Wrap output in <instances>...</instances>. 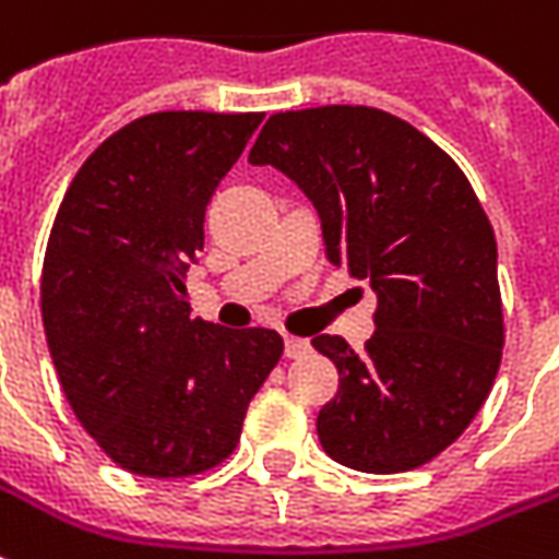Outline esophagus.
I'll return each mask as SVG.
<instances>
[{"label":"esophagus","instance_id":"esophagus-1","mask_svg":"<svg viewBox=\"0 0 559 559\" xmlns=\"http://www.w3.org/2000/svg\"><path fill=\"white\" fill-rule=\"evenodd\" d=\"M308 350H311L308 338H296V335H287V338H284V354H287V357H302Z\"/></svg>","mask_w":559,"mask_h":559}]
</instances>
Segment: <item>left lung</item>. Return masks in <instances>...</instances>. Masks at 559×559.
Here are the masks:
<instances>
[{
    "label": "left lung",
    "instance_id": "8db88e82",
    "mask_svg": "<svg viewBox=\"0 0 559 559\" xmlns=\"http://www.w3.org/2000/svg\"><path fill=\"white\" fill-rule=\"evenodd\" d=\"M248 163L296 181L330 263L378 293L360 354L342 335L311 338L338 369L318 415L323 451L374 475L424 466L478 415L506 342L497 239L469 178L424 132L369 105L278 111Z\"/></svg>",
    "mask_w": 559,
    "mask_h": 559
}]
</instances>
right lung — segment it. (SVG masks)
<instances>
[{
  "label": "right lung",
  "mask_w": 559,
  "mask_h": 559,
  "mask_svg": "<svg viewBox=\"0 0 559 559\" xmlns=\"http://www.w3.org/2000/svg\"><path fill=\"white\" fill-rule=\"evenodd\" d=\"M263 115L157 111L108 135L60 202L41 320L62 393L120 469L187 478L236 451L275 330L193 318L185 275L205 209Z\"/></svg>",
  "instance_id": "obj_1"
}]
</instances>
